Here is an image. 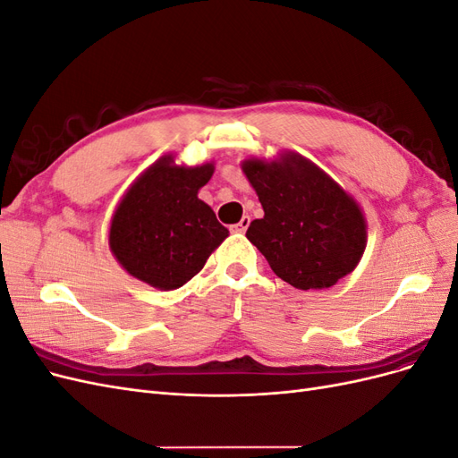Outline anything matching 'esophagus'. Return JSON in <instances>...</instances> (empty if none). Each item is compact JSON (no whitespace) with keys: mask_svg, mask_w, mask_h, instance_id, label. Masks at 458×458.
<instances>
[{"mask_svg":"<svg viewBox=\"0 0 458 458\" xmlns=\"http://www.w3.org/2000/svg\"><path fill=\"white\" fill-rule=\"evenodd\" d=\"M248 225H250V217L244 216V217L239 221V224H234V225L231 227V231H233V233H246Z\"/></svg>","mask_w":458,"mask_h":458,"instance_id":"1","label":"esophagus"}]
</instances>
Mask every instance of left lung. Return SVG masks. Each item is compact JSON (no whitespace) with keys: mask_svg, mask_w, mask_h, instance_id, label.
Instances as JSON below:
<instances>
[{"mask_svg":"<svg viewBox=\"0 0 458 458\" xmlns=\"http://www.w3.org/2000/svg\"><path fill=\"white\" fill-rule=\"evenodd\" d=\"M242 172L263 206L246 237L273 273L300 290L328 288L353 271L367 244L357 202L300 155L244 160Z\"/></svg>","mask_w":458,"mask_h":458,"instance_id":"obj_1","label":"left lung"}]
</instances>
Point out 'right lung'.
I'll return each mask as SVG.
<instances>
[{
    "label": "right lung",
    "instance_id": "obj_1",
    "mask_svg": "<svg viewBox=\"0 0 458 458\" xmlns=\"http://www.w3.org/2000/svg\"><path fill=\"white\" fill-rule=\"evenodd\" d=\"M164 157L137 179L110 224V250L135 279L160 290L191 281L229 234L197 195L214 174Z\"/></svg>",
    "mask_w": 458,
    "mask_h": 458
}]
</instances>
